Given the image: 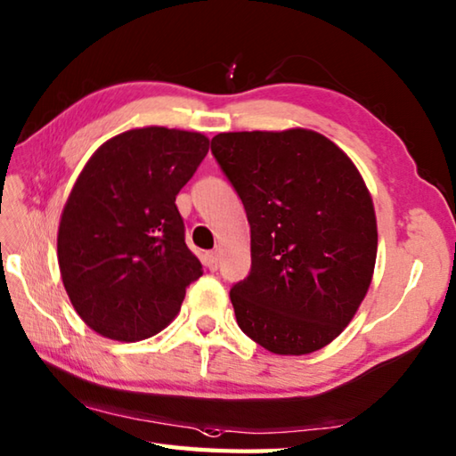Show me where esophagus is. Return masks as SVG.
I'll return each instance as SVG.
<instances>
[{"label":"esophagus","instance_id":"obj_1","mask_svg":"<svg viewBox=\"0 0 456 456\" xmlns=\"http://www.w3.org/2000/svg\"><path fill=\"white\" fill-rule=\"evenodd\" d=\"M205 265L209 267L211 272H217V267H219V253L217 251L205 253Z\"/></svg>","mask_w":456,"mask_h":456}]
</instances>
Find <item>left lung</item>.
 Masks as SVG:
<instances>
[{"label":"left lung","instance_id":"left-lung-1","mask_svg":"<svg viewBox=\"0 0 456 456\" xmlns=\"http://www.w3.org/2000/svg\"><path fill=\"white\" fill-rule=\"evenodd\" d=\"M211 151L241 197L251 272L231 289L235 318L280 356L322 350L342 334L374 275L370 191L338 144L307 128L221 133Z\"/></svg>","mask_w":456,"mask_h":456}]
</instances>
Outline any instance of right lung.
<instances>
[{"label":"right lung","mask_w":456,"mask_h":456,"mask_svg":"<svg viewBox=\"0 0 456 456\" xmlns=\"http://www.w3.org/2000/svg\"><path fill=\"white\" fill-rule=\"evenodd\" d=\"M209 138L144 126L108 138L84 165L58 227L68 297L88 328L118 342L159 334L203 275L175 199Z\"/></svg>","instance_id":"add662e5"}]
</instances>
